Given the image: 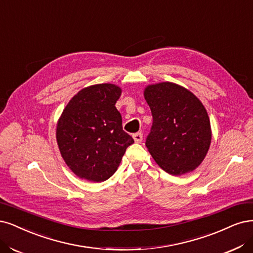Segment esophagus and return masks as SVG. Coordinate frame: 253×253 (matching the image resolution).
<instances>
[{
	"mask_svg": "<svg viewBox=\"0 0 253 253\" xmlns=\"http://www.w3.org/2000/svg\"><path fill=\"white\" fill-rule=\"evenodd\" d=\"M142 137H143L142 133H136V134L133 135V138H134V140H135L136 143H140L142 141Z\"/></svg>",
	"mask_w": 253,
	"mask_h": 253,
	"instance_id": "obj_1",
	"label": "esophagus"
}]
</instances>
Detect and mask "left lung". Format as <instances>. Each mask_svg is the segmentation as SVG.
Listing matches in <instances>:
<instances>
[{"mask_svg":"<svg viewBox=\"0 0 253 253\" xmlns=\"http://www.w3.org/2000/svg\"><path fill=\"white\" fill-rule=\"evenodd\" d=\"M153 115L145 145L156 163L173 176L195 170L211 142V120L194 93L169 82L145 86Z\"/></svg>","mask_w":253,"mask_h":253,"instance_id":"1","label":"left lung"}]
</instances>
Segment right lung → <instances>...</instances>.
Segmentation results:
<instances>
[{
  "label": "right lung",
  "mask_w": 253,
  "mask_h": 253,
  "mask_svg": "<svg viewBox=\"0 0 253 253\" xmlns=\"http://www.w3.org/2000/svg\"><path fill=\"white\" fill-rule=\"evenodd\" d=\"M121 88L97 84L84 88L65 107L56 125V141L68 168L91 182L113 176L134 139L123 129L115 107Z\"/></svg>",
  "instance_id": "add662e5"
}]
</instances>
